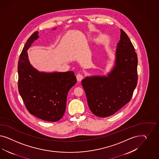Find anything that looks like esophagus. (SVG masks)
<instances>
[{
    "label": "esophagus",
    "mask_w": 159,
    "mask_h": 159,
    "mask_svg": "<svg viewBox=\"0 0 159 159\" xmlns=\"http://www.w3.org/2000/svg\"><path fill=\"white\" fill-rule=\"evenodd\" d=\"M76 78H77V81L80 82L83 79V75H81V74H77V75H76Z\"/></svg>",
    "instance_id": "obj_1"
}]
</instances>
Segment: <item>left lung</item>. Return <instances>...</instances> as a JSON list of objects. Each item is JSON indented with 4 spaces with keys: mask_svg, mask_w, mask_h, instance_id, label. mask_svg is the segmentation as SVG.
<instances>
[{
    "mask_svg": "<svg viewBox=\"0 0 159 159\" xmlns=\"http://www.w3.org/2000/svg\"><path fill=\"white\" fill-rule=\"evenodd\" d=\"M115 66L106 76L82 80V86L92 112L99 117L115 114L130 101L138 83V57L127 34L120 29Z\"/></svg>",
    "mask_w": 159,
    "mask_h": 159,
    "instance_id": "8db88e82",
    "label": "left lung"
}]
</instances>
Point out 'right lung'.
<instances>
[{
    "label": "right lung",
    "mask_w": 159,
    "mask_h": 159,
    "mask_svg": "<svg viewBox=\"0 0 159 159\" xmlns=\"http://www.w3.org/2000/svg\"><path fill=\"white\" fill-rule=\"evenodd\" d=\"M35 31L27 41L18 62V89L27 110L41 120L56 122L65 112L69 90L77 82L72 71L40 72L29 62L27 50L39 38Z\"/></svg>",
    "instance_id": "obj_1"
}]
</instances>
